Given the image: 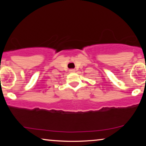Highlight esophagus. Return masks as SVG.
I'll use <instances>...</instances> for the list:
<instances>
[{"label":"esophagus","instance_id":"esophagus-1","mask_svg":"<svg viewBox=\"0 0 146 146\" xmlns=\"http://www.w3.org/2000/svg\"><path fill=\"white\" fill-rule=\"evenodd\" d=\"M70 72H75V70H74V69H70Z\"/></svg>","mask_w":146,"mask_h":146}]
</instances>
